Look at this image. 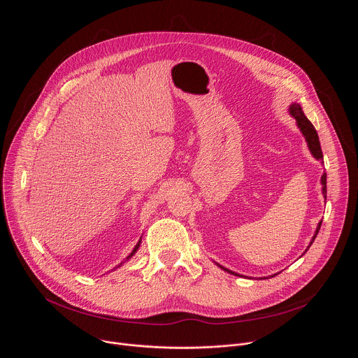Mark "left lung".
Listing matches in <instances>:
<instances>
[{"mask_svg": "<svg viewBox=\"0 0 358 358\" xmlns=\"http://www.w3.org/2000/svg\"><path fill=\"white\" fill-rule=\"evenodd\" d=\"M289 113L296 119V124H297V127L300 129L301 134L304 136L306 141H308L309 150H310V152L313 155V157L317 159V160H323V152H322V147H320V141H319L317 131H316L315 126L310 123V120L304 116V113H303L300 105H299V103H292L290 108H289ZM326 177H327V176H326V173H324V174L322 176V185H323V195H324V198H326V194H327ZM320 227H322V222H319V225H317V228H316V232H315V235H313V238H312V242H310V245L308 246V249H309V248L312 246V243L315 242V239H316V236H317V234H319ZM308 249H306V250H308ZM218 266L222 268L224 271H227V272L231 273V275L239 276L238 273H235V272H232V271H229V269H227V268H224V266H221V265H218Z\"/></svg>", "mask_w": 358, "mask_h": 358, "instance_id": "left-lung-1", "label": "left lung"}]
</instances>
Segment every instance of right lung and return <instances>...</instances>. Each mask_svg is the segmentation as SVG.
<instances>
[{"label":"right lung","instance_id":"right-lung-1","mask_svg":"<svg viewBox=\"0 0 358 358\" xmlns=\"http://www.w3.org/2000/svg\"><path fill=\"white\" fill-rule=\"evenodd\" d=\"M140 243H141V239H140V241H138V242H137V245H136V246H134V249H133V250H131V253H130V255H129V257H127V258H126V261H129V259H130V258H131V257H133V255H134V253H136V252H137V249H138V246H140ZM123 264H124V262H122V264H120V265H119V266H122V265H123ZM119 266H116V268H119Z\"/></svg>","mask_w":358,"mask_h":358}]
</instances>
